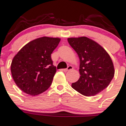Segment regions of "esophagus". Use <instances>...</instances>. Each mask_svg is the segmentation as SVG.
Here are the masks:
<instances>
[{
	"label": "esophagus",
	"instance_id": "obj_1",
	"mask_svg": "<svg viewBox=\"0 0 126 126\" xmlns=\"http://www.w3.org/2000/svg\"><path fill=\"white\" fill-rule=\"evenodd\" d=\"M72 69H73V67H72V65H69V66L67 67V69H64V71H65V72H67V71H71V70H72Z\"/></svg>",
	"mask_w": 126,
	"mask_h": 126
}]
</instances>
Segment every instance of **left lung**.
Listing matches in <instances>:
<instances>
[{
    "label": "left lung",
    "instance_id": "left-lung-1",
    "mask_svg": "<svg viewBox=\"0 0 126 126\" xmlns=\"http://www.w3.org/2000/svg\"><path fill=\"white\" fill-rule=\"evenodd\" d=\"M80 59V78L72 87L86 96H93L109 86L114 76L111 58L103 47L86 37L68 38Z\"/></svg>",
    "mask_w": 126,
    "mask_h": 126
}]
</instances>
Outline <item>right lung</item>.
I'll return each mask as SVG.
<instances>
[{
  "label": "right lung",
  "mask_w": 126,
  "mask_h": 126,
  "mask_svg": "<svg viewBox=\"0 0 126 126\" xmlns=\"http://www.w3.org/2000/svg\"><path fill=\"white\" fill-rule=\"evenodd\" d=\"M60 40L59 38H38L24 46L15 55L10 70L16 85L23 92L35 95L49 89L56 72L51 54Z\"/></svg>",
  "instance_id": "1"
}]
</instances>
